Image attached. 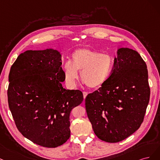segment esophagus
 I'll use <instances>...</instances> for the list:
<instances>
[{"label": "esophagus", "instance_id": "obj_1", "mask_svg": "<svg viewBox=\"0 0 160 160\" xmlns=\"http://www.w3.org/2000/svg\"><path fill=\"white\" fill-rule=\"evenodd\" d=\"M87 95H88V93H87V92H83V96H84V99L86 98V97L87 96Z\"/></svg>", "mask_w": 160, "mask_h": 160}]
</instances>
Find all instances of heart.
<instances>
[{
    "label": "heart",
    "mask_w": 160,
    "mask_h": 160,
    "mask_svg": "<svg viewBox=\"0 0 160 160\" xmlns=\"http://www.w3.org/2000/svg\"><path fill=\"white\" fill-rule=\"evenodd\" d=\"M114 68V58L90 48L75 50L70 56V62L63 66L66 84L74 88L78 78V71L84 83L92 90L99 89L109 79Z\"/></svg>",
    "instance_id": "obj_1"
}]
</instances>
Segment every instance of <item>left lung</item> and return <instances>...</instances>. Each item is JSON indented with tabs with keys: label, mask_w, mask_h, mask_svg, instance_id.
<instances>
[{
	"label": "left lung",
	"mask_w": 160,
	"mask_h": 160,
	"mask_svg": "<svg viewBox=\"0 0 160 160\" xmlns=\"http://www.w3.org/2000/svg\"><path fill=\"white\" fill-rule=\"evenodd\" d=\"M149 96L146 62L136 50L119 48L109 79L85 100L95 134L110 143L131 136L143 121Z\"/></svg>",
	"instance_id": "8db88e82"
}]
</instances>
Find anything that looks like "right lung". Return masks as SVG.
I'll return each instance as SVG.
<instances>
[{
  "mask_svg": "<svg viewBox=\"0 0 160 160\" xmlns=\"http://www.w3.org/2000/svg\"><path fill=\"white\" fill-rule=\"evenodd\" d=\"M61 54L52 48L27 50L12 65L8 102L15 124L37 145L56 148L70 136V114L83 101L79 90H66Z\"/></svg>",
  "mask_w": 160,
  "mask_h": 160,
  "instance_id": "add662e5",
  "label": "right lung"
}]
</instances>
